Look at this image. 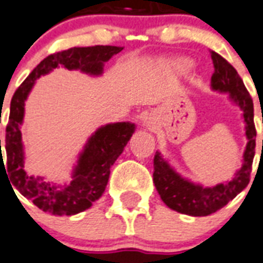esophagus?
Masks as SVG:
<instances>
[{
    "mask_svg": "<svg viewBox=\"0 0 263 263\" xmlns=\"http://www.w3.org/2000/svg\"><path fill=\"white\" fill-rule=\"evenodd\" d=\"M144 124H146V127L153 129V128H155V124H157V123H155V119H154V117H147L146 120H144Z\"/></svg>",
    "mask_w": 263,
    "mask_h": 263,
    "instance_id": "esophagus-1",
    "label": "esophagus"
}]
</instances>
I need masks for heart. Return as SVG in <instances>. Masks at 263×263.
<instances>
[{
	"label": "heart",
	"mask_w": 263,
	"mask_h": 263,
	"mask_svg": "<svg viewBox=\"0 0 263 263\" xmlns=\"http://www.w3.org/2000/svg\"><path fill=\"white\" fill-rule=\"evenodd\" d=\"M176 67L181 70V71H187L192 67V62L186 59V58H180V59H177Z\"/></svg>",
	"instance_id": "1"
}]
</instances>
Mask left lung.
<instances>
[{"label":"left lung","instance_id":"left-lung-1","mask_svg":"<svg viewBox=\"0 0 263 263\" xmlns=\"http://www.w3.org/2000/svg\"><path fill=\"white\" fill-rule=\"evenodd\" d=\"M215 71L211 78L213 91L228 95L232 104L242 110L245 135L247 139L242 165L230 181L213 186H204L182 177L159 151L154 157V183L162 201L173 211L189 216H208L223 208L249 185L251 165L255 155V125L254 105L238 71L223 57L211 52Z\"/></svg>","mask_w":263,"mask_h":263}]
</instances>
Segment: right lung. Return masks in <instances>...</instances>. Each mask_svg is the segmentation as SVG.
<instances>
[{
  "instance_id": "1",
  "label": "right lung",
  "mask_w": 263,
  "mask_h": 263,
  "mask_svg": "<svg viewBox=\"0 0 263 263\" xmlns=\"http://www.w3.org/2000/svg\"><path fill=\"white\" fill-rule=\"evenodd\" d=\"M121 50L123 47L116 46L74 47L48 55L32 70L12 97L9 121L6 125L5 173H8L6 176H9L10 182L17 191L44 212L57 216H71L90 208L91 204L105 192L110 167L121 155L136 127L129 121L110 123L100 127L87 139L83 150L78 154L71 181L65 183L47 182L44 177L29 176L24 168L25 154L21 125L24 121L28 96L35 86L36 80L59 66L67 70H80L91 77L102 76L105 62ZM0 162L2 165V154Z\"/></svg>"
}]
</instances>
